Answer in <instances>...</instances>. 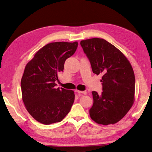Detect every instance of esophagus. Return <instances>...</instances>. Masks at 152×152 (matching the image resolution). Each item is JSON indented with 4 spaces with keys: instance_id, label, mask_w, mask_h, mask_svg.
Listing matches in <instances>:
<instances>
[{
    "instance_id": "esophagus-1",
    "label": "esophagus",
    "mask_w": 152,
    "mask_h": 152,
    "mask_svg": "<svg viewBox=\"0 0 152 152\" xmlns=\"http://www.w3.org/2000/svg\"><path fill=\"white\" fill-rule=\"evenodd\" d=\"M78 93H82V94H86V92L85 91H80V90H77L76 91Z\"/></svg>"
}]
</instances>
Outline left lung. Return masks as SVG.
<instances>
[{
  "label": "left lung",
  "mask_w": 152,
  "mask_h": 152,
  "mask_svg": "<svg viewBox=\"0 0 152 152\" xmlns=\"http://www.w3.org/2000/svg\"><path fill=\"white\" fill-rule=\"evenodd\" d=\"M90 62L93 72L103 75L101 94L93 91V105L90 110L96 123L108 125L121 120L134 100L135 76L129 61L113 45L93 38L80 42Z\"/></svg>",
  "instance_id": "8db88e82"
}]
</instances>
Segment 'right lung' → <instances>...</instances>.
Wrapping results in <instances>:
<instances>
[{
  "instance_id": "add662e5",
  "label": "right lung",
  "mask_w": 152,
  "mask_h": 152,
  "mask_svg": "<svg viewBox=\"0 0 152 152\" xmlns=\"http://www.w3.org/2000/svg\"><path fill=\"white\" fill-rule=\"evenodd\" d=\"M78 42H53L39 50L26 66L21 78L22 97L26 108L37 121L50 124L59 122L70 112L74 92L56 88L58 74L66 60L72 56Z\"/></svg>"
}]
</instances>
